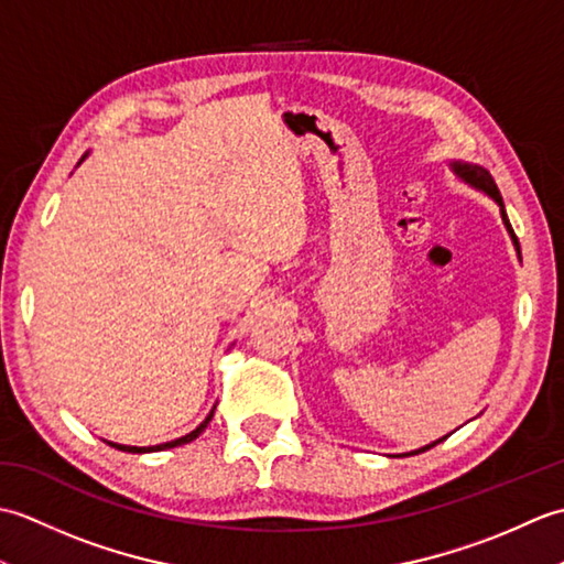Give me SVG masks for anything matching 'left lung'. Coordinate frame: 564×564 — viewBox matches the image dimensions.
I'll use <instances>...</instances> for the list:
<instances>
[{"label":"left lung","mask_w":564,"mask_h":564,"mask_svg":"<svg viewBox=\"0 0 564 564\" xmlns=\"http://www.w3.org/2000/svg\"><path fill=\"white\" fill-rule=\"evenodd\" d=\"M453 170H455V174L463 176L467 184H473V186H477V188H482L485 194H489V196H492V198L499 203V206H501V218H505V225H507V230L511 232L513 242H517V235H513V230H511L509 218H507V210H505V200H501V196H499V188H497V184H495L492 174H489L487 170H482V166H475V164H458V162L453 164ZM517 247H519V242H517ZM443 438H446V436H443ZM443 438H438L436 443H441ZM436 443H431V446H424L422 451H414V453H424V451H429V448H434ZM414 453H406V455H414Z\"/></svg>","instance_id":"1"}]
</instances>
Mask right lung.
Masks as SVG:
<instances>
[{
  "label": "right lung",
  "mask_w": 564,
  "mask_h": 564,
  "mask_svg": "<svg viewBox=\"0 0 564 564\" xmlns=\"http://www.w3.org/2000/svg\"><path fill=\"white\" fill-rule=\"evenodd\" d=\"M213 419V412L206 416V422H203L198 429L191 431V434L176 438V441H170V443H160V446H150V448H135V446H118V443H109V446L118 448V451H128V453H150V451H166V448H174V446H184V443H191L194 438H198L203 434V429H206L210 424Z\"/></svg>",
  "instance_id": "1"
}]
</instances>
